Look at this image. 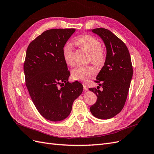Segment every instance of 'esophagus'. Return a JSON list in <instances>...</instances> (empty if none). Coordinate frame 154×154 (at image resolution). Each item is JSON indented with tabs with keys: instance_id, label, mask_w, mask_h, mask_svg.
Wrapping results in <instances>:
<instances>
[{
	"instance_id": "34e87169",
	"label": "esophagus",
	"mask_w": 154,
	"mask_h": 154,
	"mask_svg": "<svg viewBox=\"0 0 154 154\" xmlns=\"http://www.w3.org/2000/svg\"><path fill=\"white\" fill-rule=\"evenodd\" d=\"M83 89H84V91H88V87L85 84V83H83Z\"/></svg>"
}]
</instances>
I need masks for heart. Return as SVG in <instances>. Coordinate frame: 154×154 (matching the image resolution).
Instances as JSON below:
<instances>
[{
	"label": "heart",
	"mask_w": 154,
	"mask_h": 154,
	"mask_svg": "<svg viewBox=\"0 0 154 154\" xmlns=\"http://www.w3.org/2000/svg\"><path fill=\"white\" fill-rule=\"evenodd\" d=\"M75 43L89 53L88 60L92 63L99 67L103 66L106 60V51L98 39L90 35H83L78 37ZM62 54L66 63L67 66H72L73 48L71 44L67 43L63 45ZM96 74V70L91 66H78L71 72V76L74 80L82 82H88Z\"/></svg>",
	"instance_id": "heart-1"
}]
</instances>
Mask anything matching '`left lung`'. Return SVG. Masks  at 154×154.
<instances>
[{
    "label": "left lung",
    "instance_id": "obj_1",
    "mask_svg": "<svg viewBox=\"0 0 154 154\" xmlns=\"http://www.w3.org/2000/svg\"><path fill=\"white\" fill-rule=\"evenodd\" d=\"M92 32L103 40L106 57L96 80L103 91L99 90V86L88 88L97 96L90 110L94 117L108 119L119 113L125 105L133 74L131 58L127 45L110 31L96 28Z\"/></svg>",
    "mask_w": 154,
    "mask_h": 154
}]
</instances>
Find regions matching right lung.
Returning <instances> with one entry per match:
<instances>
[{
  "label": "right lung",
  "instance_id": "add662e5",
  "mask_svg": "<svg viewBox=\"0 0 154 154\" xmlns=\"http://www.w3.org/2000/svg\"><path fill=\"white\" fill-rule=\"evenodd\" d=\"M75 29H52L29 44L24 63L26 85L39 113L46 119H66L83 91L80 82L69 83L62 49ZM63 85V87L59 88Z\"/></svg>",
  "mask_w": 154,
  "mask_h": 154
}]
</instances>
